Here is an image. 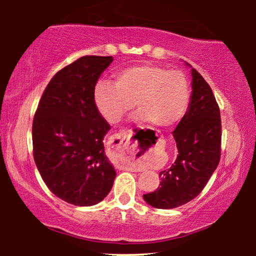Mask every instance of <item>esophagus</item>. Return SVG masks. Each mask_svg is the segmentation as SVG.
I'll return each instance as SVG.
<instances>
[{"label": "esophagus", "mask_w": 256, "mask_h": 256, "mask_svg": "<svg viewBox=\"0 0 256 256\" xmlns=\"http://www.w3.org/2000/svg\"><path fill=\"white\" fill-rule=\"evenodd\" d=\"M110 148L114 154V160L118 168L129 171H141L134 154L135 149L132 148L130 142L126 138L124 134L114 135L110 142Z\"/></svg>", "instance_id": "obj_1"}]
</instances>
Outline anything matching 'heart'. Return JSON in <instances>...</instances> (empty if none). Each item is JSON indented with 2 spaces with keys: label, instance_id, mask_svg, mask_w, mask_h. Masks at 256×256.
Here are the masks:
<instances>
[{
  "label": "heart",
  "instance_id": "obj_1",
  "mask_svg": "<svg viewBox=\"0 0 256 256\" xmlns=\"http://www.w3.org/2000/svg\"><path fill=\"white\" fill-rule=\"evenodd\" d=\"M94 104L101 116L116 124L124 114L138 106L140 120L156 128L176 126L186 113L190 86L178 70L154 64H138L121 68L114 82L101 79L93 90Z\"/></svg>",
  "mask_w": 256,
  "mask_h": 256
}]
</instances>
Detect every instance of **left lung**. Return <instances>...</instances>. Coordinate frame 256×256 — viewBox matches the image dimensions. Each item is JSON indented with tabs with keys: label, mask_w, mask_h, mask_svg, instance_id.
I'll list each match as a JSON object with an SVG mask.
<instances>
[{
	"label": "left lung",
	"mask_w": 256,
	"mask_h": 256,
	"mask_svg": "<svg viewBox=\"0 0 256 256\" xmlns=\"http://www.w3.org/2000/svg\"><path fill=\"white\" fill-rule=\"evenodd\" d=\"M178 155L170 169L160 172L156 191L143 199L156 208H174L191 202L202 191L218 166L222 155V118L211 87L192 68L188 110L172 132Z\"/></svg>",
	"instance_id": "obj_1"
}]
</instances>
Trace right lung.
<instances>
[{"instance_id": "right-lung-1", "label": "right lung", "mask_w": 256, "mask_h": 256, "mask_svg": "<svg viewBox=\"0 0 256 256\" xmlns=\"http://www.w3.org/2000/svg\"><path fill=\"white\" fill-rule=\"evenodd\" d=\"M113 57L84 56L48 84L32 122L34 158L44 183L76 206L96 205L115 176L104 150L110 126L94 104V86Z\"/></svg>"}]
</instances>
